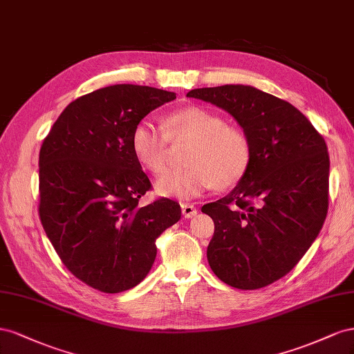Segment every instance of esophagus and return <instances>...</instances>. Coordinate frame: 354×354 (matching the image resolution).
<instances>
[{
  "instance_id": "1",
  "label": "esophagus",
  "mask_w": 354,
  "mask_h": 354,
  "mask_svg": "<svg viewBox=\"0 0 354 354\" xmlns=\"http://www.w3.org/2000/svg\"><path fill=\"white\" fill-rule=\"evenodd\" d=\"M180 209H183V215L185 218H193L197 214L196 206L191 205V203H183V205H180Z\"/></svg>"
}]
</instances>
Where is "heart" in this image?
Masks as SVG:
<instances>
[{"mask_svg": "<svg viewBox=\"0 0 354 354\" xmlns=\"http://www.w3.org/2000/svg\"><path fill=\"white\" fill-rule=\"evenodd\" d=\"M161 127L142 120L130 138L138 163L154 175L163 174L167 166L169 142H189L184 154L187 166L167 171L157 180L160 196L191 200L210 187H234L246 175L252 160L250 139L243 129L227 124L215 111L180 108L165 115Z\"/></svg>", "mask_w": 354, "mask_h": 354, "instance_id": "heart-1", "label": "heart"}]
</instances>
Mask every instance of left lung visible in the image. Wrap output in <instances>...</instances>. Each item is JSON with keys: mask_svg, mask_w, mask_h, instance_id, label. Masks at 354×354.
<instances>
[{"mask_svg": "<svg viewBox=\"0 0 354 354\" xmlns=\"http://www.w3.org/2000/svg\"><path fill=\"white\" fill-rule=\"evenodd\" d=\"M187 96L228 111L252 145L243 179L228 196L201 207L215 224L209 266L233 288L268 286L298 264L326 219L325 139L294 105L255 87L225 84Z\"/></svg>", "mask_w": 354, "mask_h": 354, "instance_id": "1", "label": "left lung"}]
</instances>
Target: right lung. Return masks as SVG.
Listing matches in <instances>:
<instances>
[{"instance_id": "right-lung-1", "label": "right lung", "mask_w": 354, "mask_h": 354, "mask_svg": "<svg viewBox=\"0 0 354 354\" xmlns=\"http://www.w3.org/2000/svg\"><path fill=\"white\" fill-rule=\"evenodd\" d=\"M176 99L166 90L115 84L71 102L39 149L38 215L64 266L87 286L118 294L154 264L156 240L180 218L176 201L147 206L148 176L130 138L148 113Z\"/></svg>"}]
</instances>
